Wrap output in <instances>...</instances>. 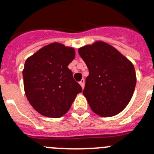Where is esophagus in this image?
Wrapping results in <instances>:
<instances>
[{
    "instance_id": "obj_1",
    "label": "esophagus",
    "mask_w": 154,
    "mask_h": 154,
    "mask_svg": "<svg viewBox=\"0 0 154 154\" xmlns=\"http://www.w3.org/2000/svg\"><path fill=\"white\" fill-rule=\"evenodd\" d=\"M79 84H80V85H81V88H83L85 87V79L81 80V81H80V82H79Z\"/></svg>"
}]
</instances>
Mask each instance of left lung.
I'll use <instances>...</instances> for the list:
<instances>
[{
	"instance_id": "obj_1",
	"label": "left lung",
	"mask_w": 154,
	"mask_h": 154,
	"mask_svg": "<svg viewBox=\"0 0 154 154\" xmlns=\"http://www.w3.org/2000/svg\"><path fill=\"white\" fill-rule=\"evenodd\" d=\"M78 52L89 70L83 95L91 110L103 117L121 113L131 101L136 85L132 63L102 41L85 45Z\"/></svg>"
}]
</instances>
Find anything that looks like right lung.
<instances>
[{
    "mask_svg": "<svg viewBox=\"0 0 154 154\" xmlns=\"http://www.w3.org/2000/svg\"><path fill=\"white\" fill-rule=\"evenodd\" d=\"M74 57L73 48L54 42L26 60L24 91L30 105L40 114L51 118L63 117L81 92V85L67 67Z\"/></svg>",
    "mask_w": 154,
    "mask_h": 154,
    "instance_id": "add662e5",
    "label": "right lung"
}]
</instances>
